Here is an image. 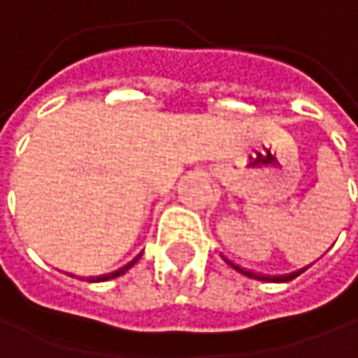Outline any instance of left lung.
I'll list each match as a JSON object with an SVG mask.
<instances>
[{
  "mask_svg": "<svg viewBox=\"0 0 358 358\" xmlns=\"http://www.w3.org/2000/svg\"><path fill=\"white\" fill-rule=\"evenodd\" d=\"M234 268H236V270H241L238 266H234ZM241 272H243V270H241ZM295 276H297V272H293V274H289V276H280V278H285V280H291V278H295Z\"/></svg>",
  "mask_w": 358,
  "mask_h": 358,
  "instance_id": "8db88e82",
  "label": "left lung"
}]
</instances>
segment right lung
Segmentation results:
<instances>
[{
    "mask_svg": "<svg viewBox=\"0 0 358 358\" xmlns=\"http://www.w3.org/2000/svg\"><path fill=\"white\" fill-rule=\"evenodd\" d=\"M135 262H137V259H135ZM135 262H130V264H128V266H124L122 270H117V272H111V274H107V276H101V278H103V280H107V278H115V276L124 274V272H126V270H128V268H130L132 264H135Z\"/></svg>",
    "mask_w": 358,
    "mask_h": 358,
    "instance_id": "right-lung-1",
    "label": "right lung"
}]
</instances>
